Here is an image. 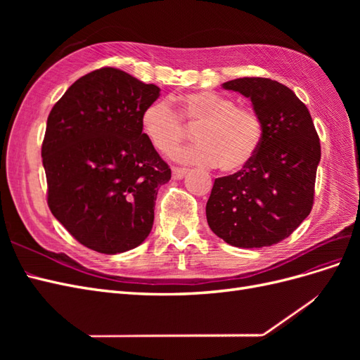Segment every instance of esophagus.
Wrapping results in <instances>:
<instances>
[{
	"mask_svg": "<svg viewBox=\"0 0 360 360\" xmlns=\"http://www.w3.org/2000/svg\"><path fill=\"white\" fill-rule=\"evenodd\" d=\"M188 174V169L186 168H172V179L176 180H181L184 176Z\"/></svg>",
	"mask_w": 360,
	"mask_h": 360,
	"instance_id": "obj_1",
	"label": "esophagus"
}]
</instances>
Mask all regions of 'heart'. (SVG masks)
I'll use <instances>...</instances> for the list:
<instances>
[{
    "mask_svg": "<svg viewBox=\"0 0 360 360\" xmlns=\"http://www.w3.org/2000/svg\"><path fill=\"white\" fill-rule=\"evenodd\" d=\"M179 115L195 129L198 144L177 153L179 160L216 165L225 172L245 168L254 159L263 139V122L248 106H237L230 97L210 91L181 96ZM141 127L153 147L171 156L186 138V129L167 102L150 103L141 114Z\"/></svg>",
    "mask_w": 360,
    "mask_h": 360,
    "instance_id": "obj_1",
    "label": "heart"
}]
</instances>
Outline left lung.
Returning a JSON list of instances; mask_svg holds the SVG:
<instances>
[{
	"instance_id": "1",
	"label": "left lung",
	"mask_w": 360,
	"mask_h": 360,
	"mask_svg": "<svg viewBox=\"0 0 360 360\" xmlns=\"http://www.w3.org/2000/svg\"><path fill=\"white\" fill-rule=\"evenodd\" d=\"M222 86L252 102L263 122V139L245 168L214 180L207 222L231 246H271L311 213L321 158L317 130L308 108L284 84L238 78Z\"/></svg>"
}]
</instances>
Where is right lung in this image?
I'll list each match as a JSON object with an SVG mask.
<instances>
[{
    "mask_svg": "<svg viewBox=\"0 0 360 360\" xmlns=\"http://www.w3.org/2000/svg\"><path fill=\"white\" fill-rule=\"evenodd\" d=\"M160 89L103 68L53 105L41 144L48 205L81 245L126 252L148 237L171 169L143 134L141 114Z\"/></svg>",
    "mask_w": 360,
    "mask_h": 360,
    "instance_id": "add662e5",
    "label": "right lung"
}]
</instances>
